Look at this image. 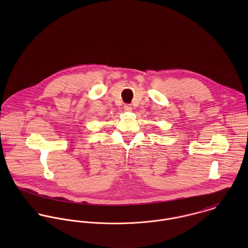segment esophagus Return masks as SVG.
Segmentation results:
<instances>
[{"instance_id": "1", "label": "esophagus", "mask_w": 248, "mask_h": 248, "mask_svg": "<svg viewBox=\"0 0 248 248\" xmlns=\"http://www.w3.org/2000/svg\"><path fill=\"white\" fill-rule=\"evenodd\" d=\"M124 110L125 111H132V106L131 105H129V104H126L125 106H124Z\"/></svg>"}]
</instances>
